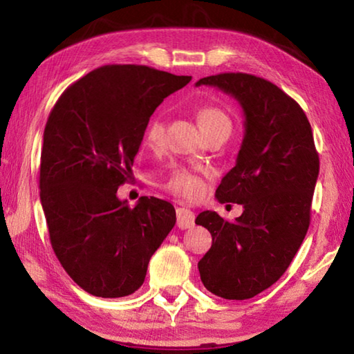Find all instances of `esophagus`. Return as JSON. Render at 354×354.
Returning a JSON list of instances; mask_svg holds the SVG:
<instances>
[{
	"label": "esophagus",
	"instance_id": "34e87169",
	"mask_svg": "<svg viewBox=\"0 0 354 354\" xmlns=\"http://www.w3.org/2000/svg\"><path fill=\"white\" fill-rule=\"evenodd\" d=\"M176 217L178 226L181 227V230H190V227L195 225V215L187 207H178Z\"/></svg>",
	"mask_w": 354,
	"mask_h": 354
}]
</instances>
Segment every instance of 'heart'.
Masks as SVG:
<instances>
[{
	"mask_svg": "<svg viewBox=\"0 0 354 354\" xmlns=\"http://www.w3.org/2000/svg\"><path fill=\"white\" fill-rule=\"evenodd\" d=\"M196 118L206 136L218 129H231V120L220 107L215 106H203L196 111ZM165 137V122L164 118L154 113L148 118L143 128V142L151 149H158L162 147ZM209 175L206 171L189 170V169H176L171 173L169 181L165 183V189L171 192L173 195L181 196L185 200H196L205 194L206 190V178Z\"/></svg>",
	"mask_w": 354,
	"mask_h": 354,
	"instance_id": "b5f03b06",
	"label": "heart"
}]
</instances>
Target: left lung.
Instances as JSON below:
<instances>
[{"instance_id":"left-lung-1","label":"left lung","mask_w":354,"mask_h":354,"mask_svg":"<svg viewBox=\"0 0 354 354\" xmlns=\"http://www.w3.org/2000/svg\"><path fill=\"white\" fill-rule=\"evenodd\" d=\"M241 103L245 136L236 167L221 179L220 203L243 206L234 221L205 211L195 223L212 236L198 262L203 284L226 299H248L283 277L310 223L320 160L306 113L273 82L248 73L203 77Z\"/></svg>"}]
</instances>
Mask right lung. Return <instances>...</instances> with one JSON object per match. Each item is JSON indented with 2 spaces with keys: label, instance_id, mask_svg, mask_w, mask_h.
Instances as JSON below:
<instances>
[{
  "label": "right lung",
  "instance_id": "obj_1",
  "mask_svg": "<svg viewBox=\"0 0 354 354\" xmlns=\"http://www.w3.org/2000/svg\"><path fill=\"white\" fill-rule=\"evenodd\" d=\"M190 80L147 65H103L65 88L50 112L41 207L59 262L91 295L134 293L176 223L169 201L142 196L129 207L117 190L133 179L148 118Z\"/></svg>",
  "mask_w": 354,
  "mask_h": 354
}]
</instances>
